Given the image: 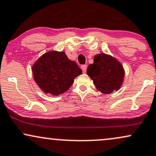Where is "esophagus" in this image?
<instances>
[{
	"instance_id": "34e87169",
	"label": "esophagus",
	"mask_w": 156,
	"mask_h": 156,
	"mask_svg": "<svg viewBox=\"0 0 156 156\" xmlns=\"http://www.w3.org/2000/svg\"><path fill=\"white\" fill-rule=\"evenodd\" d=\"M81 69H82V70H83V73H86V70H87V65H81Z\"/></svg>"
}]
</instances>
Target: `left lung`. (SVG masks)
<instances>
[{
  "label": "left lung",
  "mask_w": 156,
  "mask_h": 156,
  "mask_svg": "<svg viewBox=\"0 0 156 156\" xmlns=\"http://www.w3.org/2000/svg\"><path fill=\"white\" fill-rule=\"evenodd\" d=\"M86 73L93 80L97 89L104 94L119 90L124 77L121 63L102 53L95 56L94 63L89 65Z\"/></svg>",
  "instance_id": "8db88e82"
}]
</instances>
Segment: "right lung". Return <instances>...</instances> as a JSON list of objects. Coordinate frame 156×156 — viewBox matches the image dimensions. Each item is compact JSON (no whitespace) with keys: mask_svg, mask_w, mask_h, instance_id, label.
I'll use <instances>...</instances> for the list:
<instances>
[{"mask_svg":"<svg viewBox=\"0 0 156 156\" xmlns=\"http://www.w3.org/2000/svg\"><path fill=\"white\" fill-rule=\"evenodd\" d=\"M34 80L45 93L61 94L73 85L82 70L65 52L49 51L41 56L32 68Z\"/></svg>","mask_w":156,"mask_h":156,"instance_id":"add662e5","label":"right lung"}]
</instances>
